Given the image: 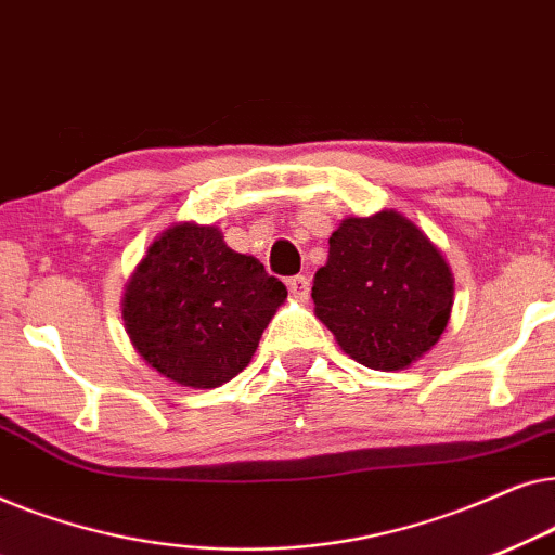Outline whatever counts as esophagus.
<instances>
[{"mask_svg":"<svg viewBox=\"0 0 555 555\" xmlns=\"http://www.w3.org/2000/svg\"><path fill=\"white\" fill-rule=\"evenodd\" d=\"M287 291H291L293 298L308 300V293H310V280H308V275H295V278L287 280Z\"/></svg>","mask_w":555,"mask_h":555,"instance_id":"obj_1","label":"esophagus"}]
</instances>
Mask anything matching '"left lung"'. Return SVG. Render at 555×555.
<instances>
[{"label": "left lung", "instance_id": "1", "mask_svg": "<svg viewBox=\"0 0 555 555\" xmlns=\"http://www.w3.org/2000/svg\"><path fill=\"white\" fill-rule=\"evenodd\" d=\"M328 245L313 302L338 346L376 371L422 359L452 310V272L439 249L397 211L344 219Z\"/></svg>", "mask_w": 555, "mask_h": 555}]
</instances>
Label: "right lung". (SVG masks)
I'll use <instances>...</instances> for the list:
<instances>
[{"label":"right lung","mask_w":555,"mask_h":555,"mask_svg":"<svg viewBox=\"0 0 555 555\" xmlns=\"http://www.w3.org/2000/svg\"><path fill=\"white\" fill-rule=\"evenodd\" d=\"M285 298V285L253 255L227 247L217 227L184 222L166 230L135 268L124 321L158 374L215 389L247 366Z\"/></svg>","instance_id":"add662e5"}]
</instances>
